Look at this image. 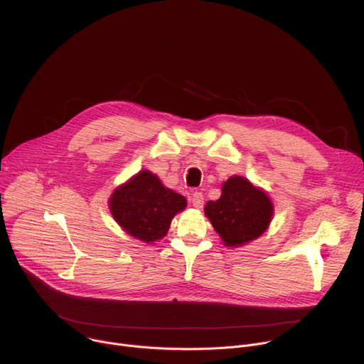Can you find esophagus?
I'll use <instances>...</instances> for the list:
<instances>
[{"label": "esophagus", "mask_w": 364, "mask_h": 364, "mask_svg": "<svg viewBox=\"0 0 364 364\" xmlns=\"http://www.w3.org/2000/svg\"><path fill=\"white\" fill-rule=\"evenodd\" d=\"M191 203H193V205L196 207V209H201L203 207V203H204V197H203V194L200 193V191H194L193 194H191Z\"/></svg>", "instance_id": "1"}]
</instances>
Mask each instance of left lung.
<instances>
[{"mask_svg": "<svg viewBox=\"0 0 364 364\" xmlns=\"http://www.w3.org/2000/svg\"><path fill=\"white\" fill-rule=\"evenodd\" d=\"M204 213L226 246H239L259 237L274 215L269 197L237 176L223 184L219 200L205 204Z\"/></svg>", "mask_w": 364, "mask_h": 364, "instance_id": "1", "label": "left lung"}]
</instances>
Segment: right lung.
<instances>
[{"label":"right lung","mask_w":364,"mask_h":364,"mask_svg":"<svg viewBox=\"0 0 364 364\" xmlns=\"http://www.w3.org/2000/svg\"><path fill=\"white\" fill-rule=\"evenodd\" d=\"M187 200L166 188L160 178L144 170L115 190L109 207L115 220L131 236L146 243L166 236L173 218Z\"/></svg>","instance_id":"obj_1"}]
</instances>
